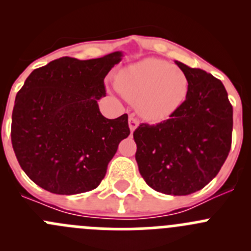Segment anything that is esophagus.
I'll list each match as a JSON object with an SVG mask.
<instances>
[{
  "instance_id": "esophagus-1",
  "label": "esophagus",
  "mask_w": 251,
  "mask_h": 251,
  "mask_svg": "<svg viewBox=\"0 0 251 251\" xmlns=\"http://www.w3.org/2000/svg\"><path fill=\"white\" fill-rule=\"evenodd\" d=\"M128 125H130L131 132H133V131H135L136 128H137V126L140 125V121H138L137 119H136L135 116H133L132 114H131V115L128 116Z\"/></svg>"
}]
</instances>
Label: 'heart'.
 Wrapping results in <instances>:
<instances>
[{
	"mask_svg": "<svg viewBox=\"0 0 251 251\" xmlns=\"http://www.w3.org/2000/svg\"><path fill=\"white\" fill-rule=\"evenodd\" d=\"M119 92L136 103L137 111L154 123L168 120L186 102L189 78L181 68L158 58H146L121 70L116 76Z\"/></svg>",
	"mask_w": 251,
	"mask_h": 251,
	"instance_id": "1",
	"label": "heart"
}]
</instances>
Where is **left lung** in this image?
<instances>
[{
	"label": "left lung",
	"instance_id": "1",
	"mask_svg": "<svg viewBox=\"0 0 251 251\" xmlns=\"http://www.w3.org/2000/svg\"><path fill=\"white\" fill-rule=\"evenodd\" d=\"M175 63L189 78L186 102L168 120L141 124L133 138L138 170L147 184L164 194L187 196L204 188L226 161L233 108L219 78Z\"/></svg>",
	"mask_w": 251,
	"mask_h": 251
}]
</instances>
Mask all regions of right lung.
<instances>
[{
    "instance_id": "obj_1",
    "label": "right lung",
    "mask_w": 251,
    "mask_h": 251,
    "mask_svg": "<svg viewBox=\"0 0 251 251\" xmlns=\"http://www.w3.org/2000/svg\"><path fill=\"white\" fill-rule=\"evenodd\" d=\"M123 53L78 60L62 57L35 69L12 114V146L32 182L55 194L83 193L104 178L118 146L130 135L127 114L107 119L97 100Z\"/></svg>"
}]
</instances>
